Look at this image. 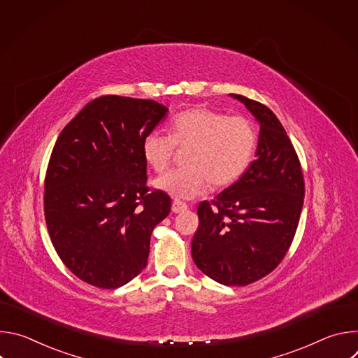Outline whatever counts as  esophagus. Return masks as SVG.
Here are the masks:
<instances>
[{
	"mask_svg": "<svg viewBox=\"0 0 358 358\" xmlns=\"http://www.w3.org/2000/svg\"><path fill=\"white\" fill-rule=\"evenodd\" d=\"M185 210H187V203H185V202H182V201H180V199H174V201H173L171 211H173L174 214L182 213V211H185Z\"/></svg>",
	"mask_w": 358,
	"mask_h": 358,
	"instance_id": "esophagus-1",
	"label": "esophagus"
}]
</instances>
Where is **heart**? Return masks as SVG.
<instances>
[{
  "mask_svg": "<svg viewBox=\"0 0 358 358\" xmlns=\"http://www.w3.org/2000/svg\"><path fill=\"white\" fill-rule=\"evenodd\" d=\"M257 140V131L246 117L194 108L171 120L170 134L160 130L147 133L141 151L151 169L163 171L171 162L176 144L189 145L188 167L166 171L155 185L171 196L191 199L206 194L211 184L225 187L235 182L250 164Z\"/></svg>",
  "mask_w": 358,
  "mask_h": 358,
  "instance_id": "obj_1",
  "label": "heart"
}]
</instances>
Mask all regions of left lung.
<instances>
[{"instance_id":"1","label":"left lung","mask_w":358,"mask_h":358,"mask_svg":"<svg viewBox=\"0 0 358 358\" xmlns=\"http://www.w3.org/2000/svg\"><path fill=\"white\" fill-rule=\"evenodd\" d=\"M261 130L255 160L238 181L198 206L191 253L215 282L245 286L271 273L286 255L303 208L304 182L296 151L275 113L241 94Z\"/></svg>"}]
</instances>
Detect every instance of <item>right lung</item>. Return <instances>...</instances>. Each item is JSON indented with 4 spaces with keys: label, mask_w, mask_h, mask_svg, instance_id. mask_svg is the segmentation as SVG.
<instances>
[{
    "label": "right lung",
    "mask_w": 358,
    "mask_h": 358,
    "mask_svg": "<svg viewBox=\"0 0 358 358\" xmlns=\"http://www.w3.org/2000/svg\"><path fill=\"white\" fill-rule=\"evenodd\" d=\"M155 100L101 96L61 131L46 170V228L65 266L80 280L116 289L145 266L150 236L171 210L150 192L141 141L167 117Z\"/></svg>",
    "instance_id": "right-lung-1"
}]
</instances>
